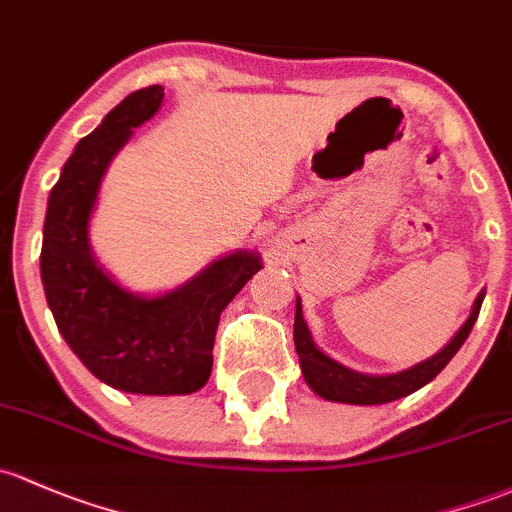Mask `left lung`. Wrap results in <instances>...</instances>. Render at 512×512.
Masks as SVG:
<instances>
[{"label":"left lung","mask_w":512,"mask_h":512,"mask_svg":"<svg viewBox=\"0 0 512 512\" xmlns=\"http://www.w3.org/2000/svg\"><path fill=\"white\" fill-rule=\"evenodd\" d=\"M481 301L483 297L476 299L469 321H466L464 328L451 338V343L444 351H439L429 360H424V363L405 370V373L363 375L346 368V365L336 363V360H331L314 346L309 328L304 324V316H301V301L297 299V314H294V346H297L301 360V373H304V380L309 383V387L316 395H321L324 400L331 402H346V405H383V402L400 400V397H407L410 392L432 383L441 370L446 368V363L459 353V348L464 346V341L469 338L473 324H476L478 311H481Z\"/></svg>","instance_id":"8db88e82"}]
</instances>
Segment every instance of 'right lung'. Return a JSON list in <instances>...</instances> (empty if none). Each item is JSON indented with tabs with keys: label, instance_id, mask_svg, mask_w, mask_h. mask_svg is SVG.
Listing matches in <instances>:
<instances>
[{
	"label": "right lung",
	"instance_id": "1",
	"mask_svg": "<svg viewBox=\"0 0 512 512\" xmlns=\"http://www.w3.org/2000/svg\"><path fill=\"white\" fill-rule=\"evenodd\" d=\"M161 100V85L137 90L80 139L48 196L41 279L58 331L95 378L137 395H191L211 378L220 314L260 270V257L235 252L176 292L142 299L117 287L88 247L102 174Z\"/></svg>",
	"mask_w": 512,
	"mask_h": 512
}]
</instances>
